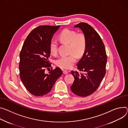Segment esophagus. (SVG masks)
Returning <instances> with one entry per match:
<instances>
[{
    "mask_svg": "<svg viewBox=\"0 0 128 128\" xmlns=\"http://www.w3.org/2000/svg\"><path fill=\"white\" fill-rule=\"evenodd\" d=\"M63 72L64 74H67L68 73V71L67 70H63Z\"/></svg>",
    "mask_w": 128,
    "mask_h": 128,
    "instance_id": "34e87169",
    "label": "esophagus"
}]
</instances>
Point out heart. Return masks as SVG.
Segmentation results:
<instances>
[{
	"instance_id": "obj_1",
	"label": "heart",
	"mask_w": 128,
	"mask_h": 128,
	"mask_svg": "<svg viewBox=\"0 0 128 128\" xmlns=\"http://www.w3.org/2000/svg\"><path fill=\"white\" fill-rule=\"evenodd\" d=\"M59 38L63 43L68 44V55L61 56L56 61V64L62 68L68 69L72 67L76 61L77 56H82L85 52L87 41L83 33H77L74 30L66 28L59 34ZM50 48L52 55L58 54V43L55 39H52Z\"/></svg>"
}]
</instances>
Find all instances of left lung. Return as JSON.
Listing matches in <instances>:
<instances>
[{"mask_svg": "<svg viewBox=\"0 0 128 128\" xmlns=\"http://www.w3.org/2000/svg\"><path fill=\"white\" fill-rule=\"evenodd\" d=\"M74 27L82 30L86 38L87 46L77 64L78 69L83 73L71 72L74 80L70 89L74 94L85 97L92 94L99 87L106 74L107 56L100 37L91 26L80 22Z\"/></svg>", "mask_w": 128, "mask_h": 128, "instance_id": "1", "label": "left lung"}]
</instances>
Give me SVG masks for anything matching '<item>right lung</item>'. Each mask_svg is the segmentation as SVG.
I'll return each instance as SVG.
<instances>
[{
  "label": "right lung",
  "instance_id": "1",
  "mask_svg": "<svg viewBox=\"0 0 128 128\" xmlns=\"http://www.w3.org/2000/svg\"><path fill=\"white\" fill-rule=\"evenodd\" d=\"M60 26H40L34 29L25 40L20 52V79L26 89L36 96L47 94L63 74L59 67L54 69L52 67L48 74L45 72L46 69L51 67L48 60L50 42Z\"/></svg>",
  "mask_w": 128,
  "mask_h": 128
}]
</instances>
